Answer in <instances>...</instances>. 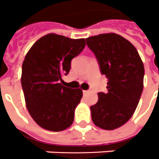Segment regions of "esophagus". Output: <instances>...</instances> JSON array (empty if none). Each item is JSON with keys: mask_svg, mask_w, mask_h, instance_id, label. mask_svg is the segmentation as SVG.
Masks as SVG:
<instances>
[{"mask_svg": "<svg viewBox=\"0 0 159 159\" xmlns=\"http://www.w3.org/2000/svg\"><path fill=\"white\" fill-rule=\"evenodd\" d=\"M88 92H89V91H85V90H84V91H83V94H84V95H85V94H87Z\"/></svg>", "mask_w": 159, "mask_h": 159, "instance_id": "obj_1", "label": "esophagus"}]
</instances>
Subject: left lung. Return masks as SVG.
<instances>
[{
  "label": "left lung",
  "instance_id": "left-lung-1",
  "mask_svg": "<svg viewBox=\"0 0 159 159\" xmlns=\"http://www.w3.org/2000/svg\"><path fill=\"white\" fill-rule=\"evenodd\" d=\"M108 78L107 92H98V103L90 107L93 123L114 130L124 125L138 106L144 86V65L135 47L116 33L85 39Z\"/></svg>",
  "mask_w": 159,
  "mask_h": 159
}]
</instances>
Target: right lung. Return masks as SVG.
<instances>
[{
    "instance_id": "add662e5",
    "label": "right lung",
    "mask_w": 159,
    "mask_h": 159,
    "mask_svg": "<svg viewBox=\"0 0 159 159\" xmlns=\"http://www.w3.org/2000/svg\"><path fill=\"white\" fill-rule=\"evenodd\" d=\"M85 46V38L49 33L39 38L25 55L21 74L25 105L35 122L46 130L62 131L74 122V110L83 92L60 82L69 73L72 59Z\"/></svg>"
}]
</instances>
